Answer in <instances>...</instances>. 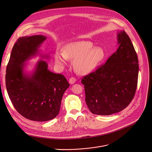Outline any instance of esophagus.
I'll return each mask as SVG.
<instances>
[{"label":"esophagus","mask_w":152,"mask_h":152,"mask_svg":"<svg viewBox=\"0 0 152 152\" xmlns=\"http://www.w3.org/2000/svg\"><path fill=\"white\" fill-rule=\"evenodd\" d=\"M76 81V79L75 77H70V79H69V82H70V84H75Z\"/></svg>","instance_id":"obj_1"}]
</instances>
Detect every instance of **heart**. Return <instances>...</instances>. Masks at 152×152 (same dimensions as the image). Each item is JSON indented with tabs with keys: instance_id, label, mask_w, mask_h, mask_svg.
I'll return each mask as SVG.
<instances>
[{
	"instance_id": "b5f03b06",
	"label": "heart",
	"mask_w": 152,
	"mask_h": 152,
	"mask_svg": "<svg viewBox=\"0 0 152 152\" xmlns=\"http://www.w3.org/2000/svg\"><path fill=\"white\" fill-rule=\"evenodd\" d=\"M105 53L103 48L94 47L90 41H78L66 44L62 52L56 51L54 62L60 68L67 64L68 60L73 62L75 71L82 75L93 72L104 60Z\"/></svg>"
}]
</instances>
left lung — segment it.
Listing matches in <instances>:
<instances>
[{
  "label": "left lung",
  "mask_w": 152,
  "mask_h": 152,
  "mask_svg": "<svg viewBox=\"0 0 152 152\" xmlns=\"http://www.w3.org/2000/svg\"><path fill=\"white\" fill-rule=\"evenodd\" d=\"M118 48L104 65L82 79L90 112L110 115L122 111L133 99L137 84L138 59L125 31L117 33Z\"/></svg>",
  "instance_id": "left-lung-1"
}]
</instances>
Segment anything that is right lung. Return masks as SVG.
Returning <instances> with one entry per match:
<instances>
[{
  "instance_id": "1",
  "label": "right lung",
  "mask_w": 152,
  "mask_h": 152,
  "mask_svg": "<svg viewBox=\"0 0 152 152\" xmlns=\"http://www.w3.org/2000/svg\"><path fill=\"white\" fill-rule=\"evenodd\" d=\"M47 39L43 35L24 36L14 45L7 66L5 82L10 99L17 111L23 117L35 121H47L56 118L61 101L69 87L68 81L61 74L48 69L44 60L38 61L33 70L26 71L27 61L42 54L40 47Z\"/></svg>"
}]
</instances>
